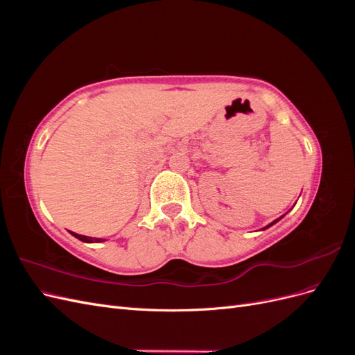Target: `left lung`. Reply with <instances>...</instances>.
I'll list each match as a JSON object with an SVG mask.
<instances>
[{
	"label": "left lung",
	"instance_id": "obj_1",
	"mask_svg": "<svg viewBox=\"0 0 355 355\" xmlns=\"http://www.w3.org/2000/svg\"><path fill=\"white\" fill-rule=\"evenodd\" d=\"M275 222H277V220H275ZM275 222H272V223H271V225H274V223H275ZM271 225H268V227H271ZM268 227H266V228H268Z\"/></svg>",
	"mask_w": 355,
	"mask_h": 355
}]
</instances>
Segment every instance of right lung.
Returning <instances> with one entry per match:
<instances>
[{
	"label": "right lung",
	"instance_id": "obj_1",
	"mask_svg": "<svg viewBox=\"0 0 355 355\" xmlns=\"http://www.w3.org/2000/svg\"><path fill=\"white\" fill-rule=\"evenodd\" d=\"M75 239H78V240H81V241H84V243H101V241H103L102 239H92V237H85V235H80V234H75V232H71Z\"/></svg>",
	"mask_w": 355,
	"mask_h": 355
}]
</instances>
